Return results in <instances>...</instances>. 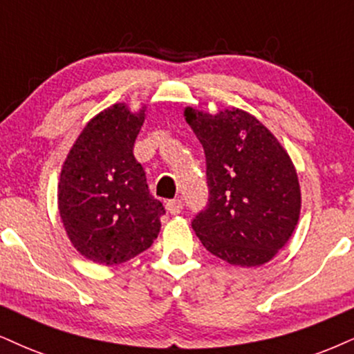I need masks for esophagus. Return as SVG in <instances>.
<instances>
[{
    "instance_id": "1",
    "label": "esophagus",
    "mask_w": 354,
    "mask_h": 354,
    "mask_svg": "<svg viewBox=\"0 0 354 354\" xmlns=\"http://www.w3.org/2000/svg\"><path fill=\"white\" fill-rule=\"evenodd\" d=\"M165 208H167V212L172 213V215H178V213L182 212V208H184V205H182V202L178 198H174L165 203Z\"/></svg>"
}]
</instances>
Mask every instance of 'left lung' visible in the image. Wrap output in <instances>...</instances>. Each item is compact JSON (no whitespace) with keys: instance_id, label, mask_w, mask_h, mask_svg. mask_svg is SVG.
Returning <instances> with one entry per match:
<instances>
[{"instance_id":"obj_1","label":"left lung","mask_w":354,"mask_h":354,"mask_svg":"<svg viewBox=\"0 0 354 354\" xmlns=\"http://www.w3.org/2000/svg\"><path fill=\"white\" fill-rule=\"evenodd\" d=\"M202 142L208 202L192 220L207 251L233 266L272 259L300 215V187L289 154L254 116L226 110L212 116L185 110Z\"/></svg>"}]
</instances>
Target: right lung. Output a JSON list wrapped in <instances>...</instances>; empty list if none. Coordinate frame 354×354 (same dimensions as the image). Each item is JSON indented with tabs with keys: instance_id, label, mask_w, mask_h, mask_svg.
Segmentation results:
<instances>
[{
	"instance_id": "obj_1",
	"label": "right lung",
	"mask_w": 354,
	"mask_h": 354,
	"mask_svg": "<svg viewBox=\"0 0 354 354\" xmlns=\"http://www.w3.org/2000/svg\"><path fill=\"white\" fill-rule=\"evenodd\" d=\"M142 123L144 110L113 104L85 126L65 159L59 212L73 246L93 263H126L159 234L165 208L133 154Z\"/></svg>"
}]
</instances>
